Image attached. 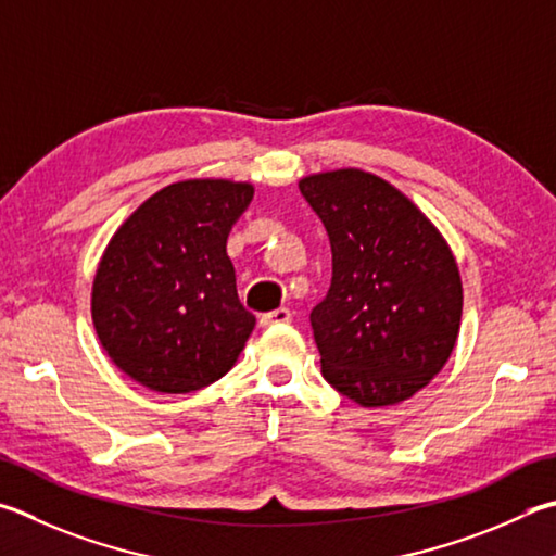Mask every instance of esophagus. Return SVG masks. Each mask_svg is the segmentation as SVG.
Segmentation results:
<instances>
[{"instance_id": "esophagus-1", "label": "esophagus", "mask_w": 556, "mask_h": 556, "mask_svg": "<svg viewBox=\"0 0 556 556\" xmlns=\"http://www.w3.org/2000/svg\"><path fill=\"white\" fill-rule=\"evenodd\" d=\"M291 320V311L289 308H277L269 311L265 316H260V326L262 328H275V326H285V323Z\"/></svg>"}]
</instances>
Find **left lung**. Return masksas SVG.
<instances>
[{"label":"left lung","mask_w":556,"mask_h":556,"mask_svg":"<svg viewBox=\"0 0 556 556\" xmlns=\"http://www.w3.org/2000/svg\"><path fill=\"white\" fill-rule=\"evenodd\" d=\"M328 230L332 279L311 311L320 371L365 408L393 406L445 367L462 320L447 240L401 191L345 167L299 181Z\"/></svg>","instance_id":"1"}]
</instances>
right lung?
I'll use <instances>...</instances> for the list:
<instances>
[{"instance_id":"right-lung-1","label":"right lung","mask_w":556,"mask_h":556,"mask_svg":"<svg viewBox=\"0 0 556 556\" xmlns=\"http://www.w3.org/2000/svg\"><path fill=\"white\" fill-rule=\"evenodd\" d=\"M252 185L185 179L155 191L109 240L92 320L111 362L160 393H191L236 365L255 328L226 240Z\"/></svg>"}]
</instances>
